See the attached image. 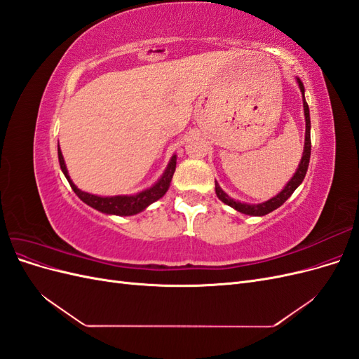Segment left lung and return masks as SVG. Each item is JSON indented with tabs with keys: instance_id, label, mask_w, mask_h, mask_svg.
I'll use <instances>...</instances> for the list:
<instances>
[{
	"instance_id": "8db88e82",
	"label": "left lung",
	"mask_w": 359,
	"mask_h": 359,
	"mask_svg": "<svg viewBox=\"0 0 359 359\" xmlns=\"http://www.w3.org/2000/svg\"><path fill=\"white\" fill-rule=\"evenodd\" d=\"M298 81V86L302 93V104H304V116H306V144H304V153H302V158L299 166L297 169V172L293 173V177L290 178V181L286 184L285 189L281 190L277 196H274L273 199H269L266 202L262 203H257V205H250V203H243V202H238L232 198L227 196V194L222 190V187L219 186V182H215V194L217 198H219L222 202H224L226 205L232 206L236 211H240L243 214L247 215H265L269 214L271 211L277 210L278 206L283 205L290 196L292 193L297 190V187L299 184L304 181V177H306L307 169H309V163H310V153H311V139H310V111H309V104L306 102V97H304V85L302 82L297 78Z\"/></svg>"
}]
</instances>
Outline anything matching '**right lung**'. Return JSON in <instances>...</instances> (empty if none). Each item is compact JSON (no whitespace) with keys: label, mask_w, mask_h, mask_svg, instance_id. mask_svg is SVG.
<instances>
[{"label":"right lung","mask_w":359,"mask_h":359,"mask_svg":"<svg viewBox=\"0 0 359 359\" xmlns=\"http://www.w3.org/2000/svg\"><path fill=\"white\" fill-rule=\"evenodd\" d=\"M58 160H60L61 170L64 175H66L70 187L73 189V191L76 194H78L81 201H83L86 205L93 206V208L97 211L104 212V214H115V215L137 214L140 211H144L147 206H149L153 202L165 196V193L168 191V189L170 186L173 172H175V168H177V156L173 154L165 173H163L161 178L154 184L153 187H149L140 193L132 194V196H127V194H123V196H95V194L82 191L74 186L73 181L69 177V172L66 168V163H64V157H62L60 147H58Z\"/></svg>","instance_id":"obj_1"}]
</instances>
